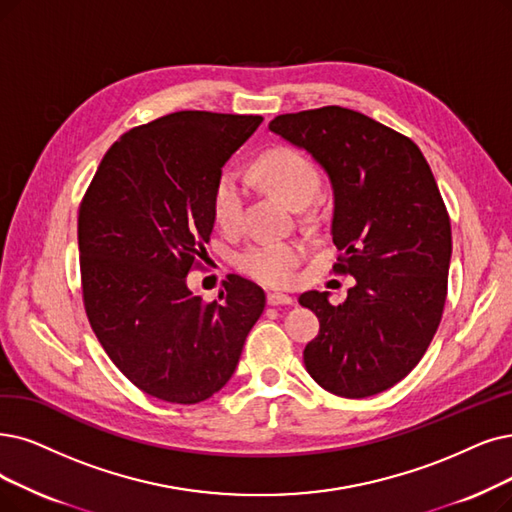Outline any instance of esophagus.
Instances as JSON below:
<instances>
[{
	"mask_svg": "<svg viewBox=\"0 0 512 512\" xmlns=\"http://www.w3.org/2000/svg\"><path fill=\"white\" fill-rule=\"evenodd\" d=\"M267 302H269L271 306H279V304H292L294 298L288 296V294H281V292H271V294L267 296Z\"/></svg>",
	"mask_w": 512,
	"mask_h": 512,
	"instance_id": "1",
	"label": "esophagus"
}]
</instances>
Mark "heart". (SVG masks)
<instances>
[{
  "instance_id": "1",
  "label": "heart",
  "mask_w": 512,
  "mask_h": 512,
  "mask_svg": "<svg viewBox=\"0 0 512 512\" xmlns=\"http://www.w3.org/2000/svg\"><path fill=\"white\" fill-rule=\"evenodd\" d=\"M254 174L260 185L288 206L300 208L319 189L317 163L296 147H273L264 151L256 163ZM245 206L243 182L235 172H224L212 193V212L222 229L235 231ZM304 256V245L298 239H264L254 241L237 254V269L248 277L281 288L294 279V271Z\"/></svg>"
}]
</instances>
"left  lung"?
<instances>
[{"label":"left lung","instance_id":"left-lung-1","mask_svg":"<svg viewBox=\"0 0 512 512\" xmlns=\"http://www.w3.org/2000/svg\"><path fill=\"white\" fill-rule=\"evenodd\" d=\"M269 130L330 176L334 273L355 277L338 306L298 298L319 317L306 372L338 397L378 395L414 370L443 317L452 224L431 166L412 138L344 107L277 115Z\"/></svg>","mask_w":512,"mask_h":512}]
</instances>
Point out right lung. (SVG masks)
I'll use <instances>...</instances> for the list:
<instances>
[{"label": "right lung", "mask_w": 512, "mask_h": 512, "mask_svg": "<svg viewBox=\"0 0 512 512\" xmlns=\"http://www.w3.org/2000/svg\"><path fill=\"white\" fill-rule=\"evenodd\" d=\"M260 115L178 111L121 134L79 203L81 296L102 349L142 393L193 405L227 384L267 296L227 275L195 296L224 163Z\"/></svg>", "instance_id": "right-lung-1"}]
</instances>
